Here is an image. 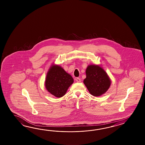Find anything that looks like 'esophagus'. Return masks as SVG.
<instances>
[{
  "instance_id": "34e87169",
  "label": "esophagus",
  "mask_w": 145,
  "mask_h": 145,
  "mask_svg": "<svg viewBox=\"0 0 145 145\" xmlns=\"http://www.w3.org/2000/svg\"><path fill=\"white\" fill-rule=\"evenodd\" d=\"M76 81L77 82H81V79L79 78H76Z\"/></svg>"
}]
</instances>
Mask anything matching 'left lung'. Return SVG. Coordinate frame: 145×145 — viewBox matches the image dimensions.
<instances>
[{
	"mask_svg": "<svg viewBox=\"0 0 145 145\" xmlns=\"http://www.w3.org/2000/svg\"><path fill=\"white\" fill-rule=\"evenodd\" d=\"M86 78L83 83L94 96L104 94L109 88L111 81L106 72L99 66L90 65L86 68Z\"/></svg>",
	"mask_w": 145,
	"mask_h": 145,
	"instance_id": "1",
	"label": "left lung"
}]
</instances>
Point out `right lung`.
Masks as SVG:
<instances>
[{"mask_svg": "<svg viewBox=\"0 0 145 145\" xmlns=\"http://www.w3.org/2000/svg\"><path fill=\"white\" fill-rule=\"evenodd\" d=\"M73 82L71 74L60 66L52 65L46 74L45 86L49 92L59 98L65 95Z\"/></svg>", "mask_w": 145, "mask_h": 145, "instance_id": "right-lung-1", "label": "right lung"}]
</instances>
